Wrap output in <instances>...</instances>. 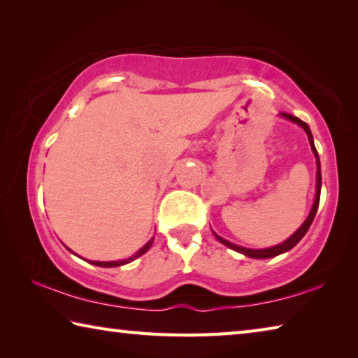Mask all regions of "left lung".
Segmentation results:
<instances>
[{
  "label": "left lung",
  "mask_w": 358,
  "mask_h": 358,
  "mask_svg": "<svg viewBox=\"0 0 358 358\" xmlns=\"http://www.w3.org/2000/svg\"><path fill=\"white\" fill-rule=\"evenodd\" d=\"M284 118H287V120H290V121H294V123H296L299 126H301L303 129H305V132H306V136H308V141H310V143H311V148H313V153L316 155V157H317V189H316V199H314V205H313V208H311V213H310V216L306 217V221L303 222V226L296 230V232L292 235V237L290 238H287L286 241H284V243H281V245H276V246H273V248H266V250H250V248H241V246H237V245H234V243H230V241H227V240H224V238H221L220 235H216L215 232V237L221 241L222 245H226V246H229L230 250H234V251H237V252H241V254H245V256H248V257H254V259H268V257H275V256H278V254H282V252H286V251H289V250H292V248L299 243V241L305 237V234L308 232V229H310V226H311V222H313V220H314V216H316V213H317V207H319V199H320V185H322V177H320V162H319V155H317V150H316V147H314V142H313V134H311V131H310V126H308L305 121H301L300 118H296V117H294V115H290V113H286V112H282L281 113Z\"/></svg>",
  "instance_id": "8db88e82"
}]
</instances>
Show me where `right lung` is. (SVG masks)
<instances>
[{"label": "right lung", "instance_id": "obj_1", "mask_svg": "<svg viewBox=\"0 0 358 358\" xmlns=\"http://www.w3.org/2000/svg\"><path fill=\"white\" fill-rule=\"evenodd\" d=\"M151 243H153V238H151L147 245H145L143 248H141V250H138L134 256L132 257H129V259H124V260H115V262H96V260H92V264L93 265H98V266H120V265H124V264H129V262H132V260L134 259H137V257H141L142 254H145L147 252L148 250H150V246H151Z\"/></svg>", "mask_w": 358, "mask_h": 358}]
</instances>
